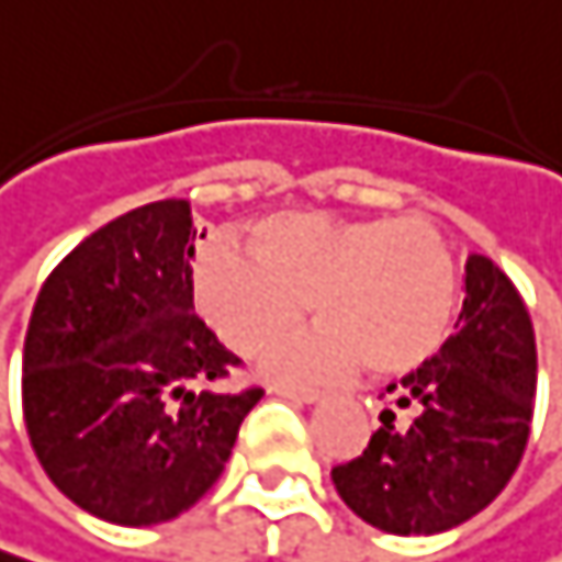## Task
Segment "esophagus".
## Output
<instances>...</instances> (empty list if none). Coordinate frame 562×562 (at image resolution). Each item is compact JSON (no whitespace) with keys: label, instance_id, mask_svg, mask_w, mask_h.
<instances>
[{"label":"esophagus","instance_id":"1","mask_svg":"<svg viewBox=\"0 0 562 562\" xmlns=\"http://www.w3.org/2000/svg\"><path fill=\"white\" fill-rule=\"evenodd\" d=\"M276 396L293 400V403H316V400H323V393L313 390V386H276Z\"/></svg>","mask_w":562,"mask_h":562}]
</instances>
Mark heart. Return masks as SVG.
Returning <instances> with one entry per match:
<instances>
[{
	"label": "heart",
	"instance_id": "b5f03b06",
	"mask_svg": "<svg viewBox=\"0 0 562 562\" xmlns=\"http://www.w3.org/2000/svg\"><path fill=\"white\" fill-rule=\"evenodd\" d=\"M249 256L213 243L195 259V303L236 352H259L306 310L313 329L276 346V376H329L363 363L406 376L447 342L457 316V256L426 216L279 213L246 236Z\"/></svg>",
	"mask_w": 562,
	"mask_h": 562
}]
</instances>
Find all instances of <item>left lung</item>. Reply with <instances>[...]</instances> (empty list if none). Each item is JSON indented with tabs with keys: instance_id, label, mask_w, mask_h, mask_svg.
Masks as SVG:
<instances>
[{
	"instance_id": "obj_1",
	"label": "left lung",
	"mask_w": 562,
	"mask_h": 562,
	"mask_svg": "<svg viewBox=\"0 0 562 562\" xmlns=\"http://www.w3.org/2000/svg\"><path fill=\"white\" fill-rule=\"evenodd\" d=\"M386 393L370 447L333 467L342 503L396 537L443 533L486 509L524 460L537 393L533 323L493 259H467L457 336Z\"/></svg>"
}]
</instances>
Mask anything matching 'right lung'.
<instances>
[{
    "label": "right lung",
    "mask_w": 562,
    "mask_h": 562,
    "mask_svg": "<svg viewBox=\"0 0 562 562\" xmlns=\"http://www.w3.org/2000/svg\"><path fill=\"white\" fill-rule=\"evenodd\" d=\"M186 199L86 236L43 283L22 349V416L46 476L86 513L153 527L223 473L262 390L192 310ZM206 236V233H203Z\"/></svg>",
    "instance_id": "right-lung-1"
}]
</instances>
